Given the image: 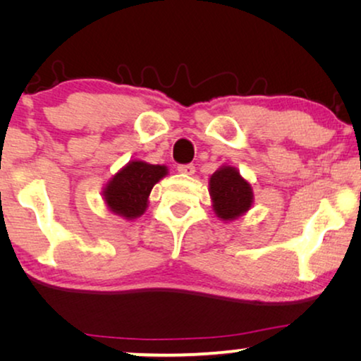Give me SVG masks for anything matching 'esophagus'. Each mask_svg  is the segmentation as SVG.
I'll use <instances>...</instances> for the list:
<instances>
[{
	"mask_svg": "<svg viewBox=\"0 0 361 361\" xmlns=\"http://www.w3.org/2000/svg\"><path fill=\"white\" fill-rule=\"evenodd\" d=\"M177 171H179L180 174L192 176L195 172V166L194 164H180L179 167H177Z\"/></svg>",
	"mask_w": 361,
	"mask_h": 361,
	"instance_id": "34e87169",
	"label": "esophagus"
}]
</instances>
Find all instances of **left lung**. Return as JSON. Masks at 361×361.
Returning <instances> with one entry per match:
<instances>
[{
    "instance_id": "left-lung-1",
    "label": "left lung",
    "mask_w": 361,
    "mask_h": 361,
    "mask_svg": "<svg viewBox=\"0 0 361 361\" xmlns=\"http://www.w3.org/2000/svg\"><path fill=\"white\" fill-rule=\"evenodd\" d=\"M212 207L219 219L228 221L238 219L251 209L253 189L250 182L231 166H224L210 177Z\"/></svg>"
}]
</instances>
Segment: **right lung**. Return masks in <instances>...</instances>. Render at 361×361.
<instances>
[{
  "instance_id": "1",
  "label": "right lung",
  "mask_w": 361,
  "mask_h": 361,
  "mask_svg": "<svg viewBox=\"0 0 361 361\" xmlns=\"http://www.w3.org/2000/svg\"><path fill=\"white\" fill-rule=\"evenodd\" d=\"M167 176V167L131 161L108 180L103 190L105 204L113 214L126 220L137 219L147 209V197L152 187Z\"/></svg>"
}]
</instances>
